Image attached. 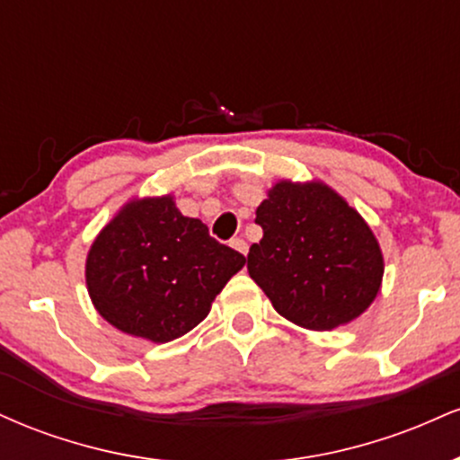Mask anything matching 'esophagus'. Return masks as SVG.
Segmentation results:
<instances>
[{"instance_id": "34e87169", "label": "esophagus", "mask_w": 460, "mask_h": 460, "mask_svg": "<svg viewBox=\"0 0 460 460\" xmlns=\"http://www.w3.org/2000/svg\"><path fill=\"white\" fill-rule=\"evenodd\" d=\"M231 246H234L237 252H242V255H246L248 252V244L242 240V237H234V240H231Z\"/></svg>"}]
</instances>
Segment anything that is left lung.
<instances>
[{"instance_id":"8db88e82","label":"left lung","mask_w":460,"mask_h":460,"mask_svg":"<svg viewBox=\"0 0 460 460\" xmlns=\"http://www.w3.org/2000/svg\"><path fill=\"white\" fill-rule=\"evenodd\" d=\"M255 214L263 237L246 268L285 320L331 331L374 303L385 272L381 244L331 186L281 179Z\"/></svg>"}]
</instances>
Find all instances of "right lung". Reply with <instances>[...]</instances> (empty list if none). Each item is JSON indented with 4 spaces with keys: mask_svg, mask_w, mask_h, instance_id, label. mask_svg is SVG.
I'll return each mask as SVG.
<instances>
[{
    "mask_svg": "<svg viewBox=\"0 0 460 460\" xmlns=\"http://www.w3.org/2000/svg\"><path fill=\"white\" fill-rule=\"evenodd\" d=\"M246 257L220 244L175 197L131 199L94 237L86 288L114 329L166 344L208 318Z\"/></svg>",
    "mask_w": 460,
    "mask_h": 460,
    "instance_id": "add662e5",
    "label": "right lung"
}]
</instances>
